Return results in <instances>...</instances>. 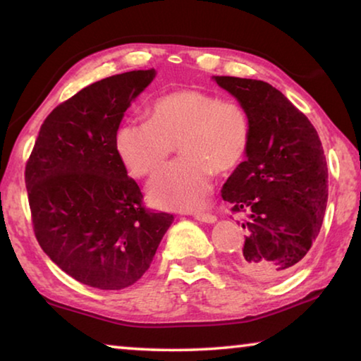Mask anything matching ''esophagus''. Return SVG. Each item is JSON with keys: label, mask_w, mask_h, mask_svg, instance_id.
<instances>
[{"label": "esophagus", "mask_w": 361, "mask_h": 361, "mask_svg": "<svg viewBox=\"0 0 361 361\" xmlns=\"http://www.w3.org/2000/svg\"><path fill=\"white\" fill-rule=\"evenodd\" d=\"M194 218L195 219H199V221H202V223H215L216 221V216L215 215H212V213H194Z\"/></svg>", "instance_id": "34e87169"}]
</instances>
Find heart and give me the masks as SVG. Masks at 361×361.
Here are the masks:
<instances>
[{
  "label": "heart",
  "instance_id": "obj_1",
  "mask_svg": "<svg viewBox=\"0 0 361 361\" xmlns=\"http://www.w3.org/2000/svg\"><path fill=\"white\" fill-rule=\"evenodd\" d=\"M173 145L181 157L151 181L149 200L170 210L199 209L212 191L213 172H229L245 157L248 114L205 90L176 89L152 102L148 121L126 122L114 135L119 159L138 178L154 175Z\"/></svg>",
  "mask_w": 361,
  "mask_h": 361
}]
</instances>
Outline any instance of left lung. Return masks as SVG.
Instances as JSON below:
<instances>
[{"mask_svg": "<svg viewBox=\"0 0 361 361\" xmlns=\"http://www.w3.org/2000/svg\"><path fill=\"white\" fill-rule=\"evenodd\" d=\"M250 119L247 159L224 183L232 212H247L237 271L276 280L295 271L319 235L328 202V167L315 127L271 84L215 76Z\"/></svg>", "mask_w": 361, "mask_h": 361, "instance_id": "8db88e82", "label": "left lung"}]
</instances>
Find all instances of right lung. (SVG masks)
Instances as JSON below:
<instances>
[{"label":"right lung","instance_id":"right-lung-1","mask_svg":"<svg viewBox=\"0 0 361 361\" xmlns=\"http://www.w3.org/2000/svg\"><path fill=\"white\" fill-rule=\"evenodd\" d=\"M156 76L127 71L87 85L42 122L25 166L36 240L78 282L122 290L148 271L173 215L143 205L114 148L126 109Z\"/></svg>","mask_w":361,"mask_h":361}]
</instances>
